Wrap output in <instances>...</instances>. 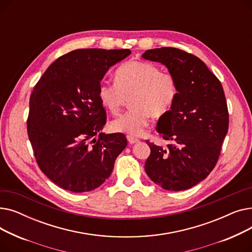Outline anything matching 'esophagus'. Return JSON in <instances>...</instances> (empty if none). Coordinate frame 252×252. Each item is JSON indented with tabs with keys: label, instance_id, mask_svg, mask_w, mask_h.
I'll return each instance as SVG.
<instances>
[{
	"label": "esophagus",
	"instance_id": "34e87169",
	"mask_svg": "<svg viewBox=\"0 0 252 252\" xmlns=\"http://www.w3.org/2000/svg\"><path fill=\"white\" fill-rule=\"evenodd\" d=\"M126 139L127 141L129 142V144H135V143H138L139 142V139L134 137V136H130V135H127L126 136Z\"/></svg>",
	"mask_w": 252,
	"mask_h": 252
}]
</instances>
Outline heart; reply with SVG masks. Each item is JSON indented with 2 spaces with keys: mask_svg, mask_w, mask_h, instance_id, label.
<instances>
[{
  "mask_svg": "<svg viewBox=\"0 0 252 252\" xmlns=\"http://www.w3.org/2000/svg\"><path fill=\"white\" fill-rule=\"evenodd\" d=\"M178 94L176 77L153 63L127 61L115 70L114 85L103 83L98 89L101 104L112 115L122 113L126 99L131 109L111 125L116 131L139 136L150 116L160 117L173 106Z\"/></svg>",
  "mask_w": 252,
  "mask_h": 252,
  "instance_id": "obj_1",
  "label": "heart"
}]
</instances>
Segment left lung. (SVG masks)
<instances>
[{
  "label": "left lung",
  "mask_w": 252,
  "mask_h": 252,
  "mask_svg": "<svg viewBox=\"0 0 252 252\" xmlns=\"http://www.w3.org/2000/svg\"><path fill=\"white\" fill-rule=\"evenodd\" d=\"M142 57L165 65L178 87L173 106L156 126L169 143L162 147L146 140L151 152L145 170L165 190H187L203 181L219 160L229 128L222 86L202 60L186 51L163 47L147 50Z\"/></svg>",
  "instance_id": "left-lung-1"
}]
</instances>
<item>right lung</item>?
Here are the masks:
<instances>
[{
    "label": "right lung",
    "instance_id": "right-lung-1",
    "mask_svg": "<svg viewBox=\"0 0 252 252\" xmlns=\"http://www.w3.org/2000/svg\"><path fill=\"white\" fill-rule=\"evenodd\" d=\"M129 54L128 49L74 50L53 62L34 86L28 134L38 167L60 188H98L127 145L122 133H100L106 112L98 89L110 66Z\"/></svg>",
    "mask_w": 252,
    "mask_h": 252
}]
</instances>
